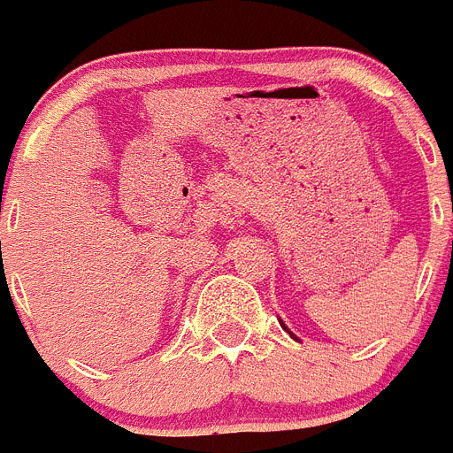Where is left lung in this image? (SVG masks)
<instances>
[{
  "mask_svg": "<svg viewBox=\"0 0 453 453\" xmlns=\"http://www.w3.org/2000/svg\"><path fill=\"white\" fill-rule=\"evenodd\" d=\"M282 327H284V323H282ZM284 329H287V327H284ZM288 334H291V332H288ZM291 336H293V334H291Z\"/></svg>",
  "mask_w": 453,
  "mask_h": 453,
  "instance_id": "8db88e82",
  "label": "left lung"
}]
</instances>
